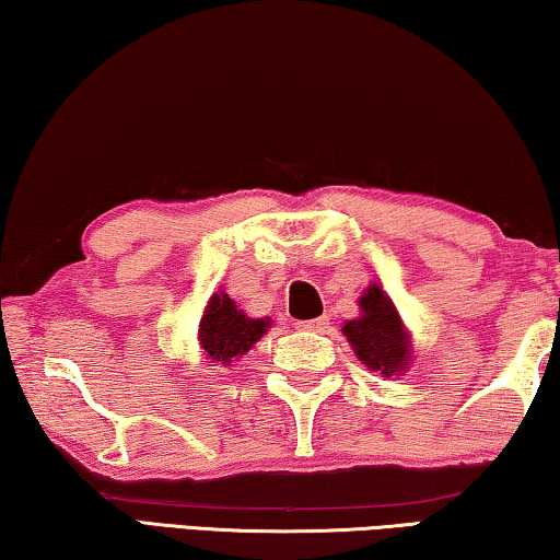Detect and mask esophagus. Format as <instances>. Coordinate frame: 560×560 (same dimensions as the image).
Here are the masks:
<instances>
[{"mask_svg":"<svg viewBox=\"0 0 560 560\" xmlns=\"http://www.w3.org/2000/svg\"><path fill=\"white\" fill-rule=\"evenodd\" d=\"M328 326V318H311V320H296V328L299 330H316L320 334Z\"/></svg>","mask_w":560,"mask_h":560,"instance_id":"esophagus-1","label":"esophagus"}]
</instances>
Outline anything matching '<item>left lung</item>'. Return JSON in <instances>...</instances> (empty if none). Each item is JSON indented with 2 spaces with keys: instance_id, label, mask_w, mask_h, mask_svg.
<instances>
[{
  "instance_id": "1",
  "label": "left lung",
  "mask_w": 560,
  "mask_h": 560,
  "mask_svg": "<svg viewBox=\"0 0 560 560\" xmlns=\"http://www.w3.org/2000/svg\"><path fill=\"white\" fill-rule=\"evenodd\" d=\"M358 306L360 318L346 320L343 326L350 348L355 350L360 363L368 365V371L383 377L400 375L412 358V340L393 299L377 283H371Z\"/></svg>"
}]
</instances>
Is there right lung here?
Masks as SVG:
<instances>
[{"label":"right lung","instance_id":"right-lung-1","mask_svg":"<svg viewBox=\"0 0 560 560\" xmlns=\"http://www.w3.org/2000/svg\"><path fill=\"white\" fill-rule=\"evenodd\" d=\"M269 318H249L224 291L212 293L200 318V348L212 363L230 365L234 358L249 353L252 346L267 334Z\"/></svg>","mask_w":560,"mask_h":560}]
</instances>
